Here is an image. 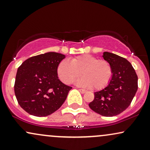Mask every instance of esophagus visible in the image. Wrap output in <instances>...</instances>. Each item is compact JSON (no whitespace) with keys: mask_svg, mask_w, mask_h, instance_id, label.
I'll use <instances>...</instances> for the list:
<instances>
[{"mask_svg":"<svg viewBox=\"0 0 150 150\" xmlns=\"http://www.w3.org/2000/svg\"><path fill=\"white\" fill-rule=\"evenodd\" d=\"M79 91H80L82 94H84V93H86V90H83V89H79Z\"/></svg>","mask_w":150,"mask_h":150,"instance_id":"esophagus-1","label":"esophagus"}]
</instances>
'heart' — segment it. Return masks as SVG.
Masks as SVG:
<instances>
[{
    "mask_svg": "<svg viewBox=\"0 0 150 150\" xmlns=\"http://www.w3.org/2000/svg\"><path fill=\"white\" fill-rule=\"evenodd\" d=\"M57 74L66 84L71 83L81 74L83 76L76 81L77 84L93 90H101L110 83L112 69L107 60L84 54L73 58L70 62L61 61L57 67Z\"/></svg>",
    "mask_w": 150,
    "mask_h": 150,
    "instance_id": "obj_1",
    "label": "heart"
}]
</instances>
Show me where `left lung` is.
<instances>
[{
  "label": "left lung",
  "mask_w": 150,
  "mask_h": 150,
  "mask_svg": "<svg viewBox=\"0 0 150 150\" xmlns=\"http://www.w3.org/2000/svg\"><path fill=\"white\" fill-rule=\"evenodd\" d=\"M103 57L112 67V76L106 88L95 92L89 106L101 115L112 117L131 104L138 90V76L127 59L109 52H103Z\"/></svg>",
  "instance_id": "left-lung-1"
}]
</instances>
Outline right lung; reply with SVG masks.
<instances>
[{"mask_svg":"<svg viewBox=\"0 0 150 150\" xmlns=\"http://www.w3.org/2000/svg\"><path fill=\"white\" fill-rule=\"evenodd\" d=\"M64 58L61 53H46L27 59L18 68L14 93L28 113L45 117L64 102L72 88L62 83L57 74V67Z\"/></svg>","mask_w":150,"mask_h":150,"instance_id":"obj_1","label":"right lung"}]
</instances>
